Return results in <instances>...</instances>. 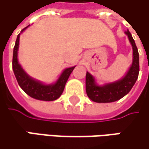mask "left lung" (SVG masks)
<instances>
[{"label": "left lung", "mask_w": 149, "mask_h": 149, "mask_svg": "<svg viewBox=\"0 0 149 149\" xmlns=\"http://www.w3.org/2000/svg\"><path fill=\"white\" fill-rule=\"evenodd\" d=\"M133 49V61L125 76L116 82L107 84L103 86L96 84L95 77L87 72L86 73V93L88 98L95 102H113L126 95L134 86L139 74V54L135 41L129 31H125Z\"/></svg>", "instance_id": "obj_1"}]
</instances>
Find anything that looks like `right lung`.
Here are the masks:
<instances>
[{
  "instance_id": "add662e5",
  "label": "right lung",
  "mask_w": 149,
  "mask_h": 149,
  "mask_svg": "<svg viewBox=\"0 0 149 149\" xmlns=\"http://www.w3.org/2000/svg\"><path fill=\"white\" fill-rule=\"evenodd\" d=\"M27 27L23 29L21 32H23ZM19 36L20 34L18 35L17 36L15 46L13 47V70L19 85L28 95H30L34 99L40 101H46V102L57 100L63 93L65 85L75 66L65 69L60 76V77L58 78V80L56 81V83L53 84H44L37 80H35L34 78L31 77L23 70L18 61Z\"/></svg>"
}]
</instances>
